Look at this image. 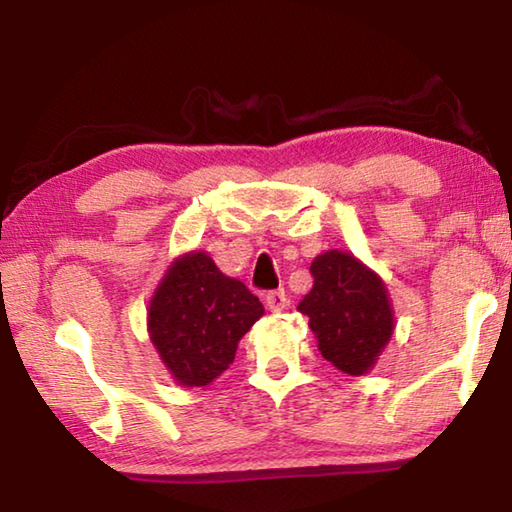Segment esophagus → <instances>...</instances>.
I'll list each match as a JSON object with an SVG mask.
<instances>
[{
	"mask_svg": "<svg viewBox=\"0 0 512 512\" xmlns=\"http://www.w3.org/2000/svg\"><path fill=\"white\" fill-rule=\"evenodd\" d=\"M287 296H284V291L282 289H277V291H268L266 293V307L273 311V314H277V311H284L287 309Z\"/></svg>",
	"mask_w": 512,
	"mask_h": 512,
	"instance_id": "1",
	"label": "esophagus"
}]
</instances>
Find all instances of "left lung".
<instances>
[{"label":"left lung","mask_w":512,"mask_h":512,"mask_svg":"<svg viewBox=\"0 0 512 512\" xmlns=\"http://www.w3.org/2000/svg\"><path fill=\"white\" fill-rule=\"evenodd\" d=\"M314 287L298 309L309 318L323 357L352 377L366 375L391 341L395 318L381 277L343 250L311 262Z\"/></svg>","instance_id":"left-lung-1"}]
</instances>
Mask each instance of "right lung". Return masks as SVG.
Masks as SVG:
<instances>
[{
  "mask_svg": "<svg viewBox=\"0 0 512 512\" xmlns=\"http://www.w3.org/2000/svg\"><path fill=\"white\" fill-rule=\"evenodd\" d=\"M264 316L244 282L223 275L207 253L173 262L149 305V336L180 386H207L230 368L237 345Z\"/></svg>",
  "mask_w": 512,
  "mask_h": 512,
  "instance_id": "add662e5",
  "label": "right lung"
}]
</instances>
